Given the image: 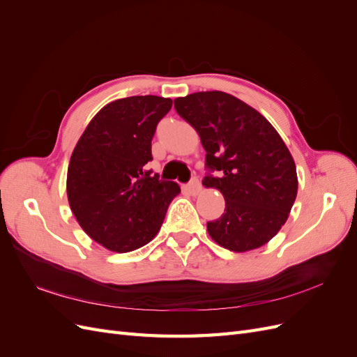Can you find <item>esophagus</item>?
I'll use <instances>...</instances> for the list:
<instances>
[{
  "label": "esophagus",
  "mask_w": 357,
  "mask_h": 357,
  "mask_svg": "<svg viewBox=\"0 0 357 357\" xmlns=\"http://www.w3.org/2000/svg\"><path fill=\"white\" fill-rule=\"evenodd\" d=\"M186 189L189 190L190 195H198V193L201 192V183H199V180L197 177H193L190 180L189 185L186 186Z\"/></svg>",
  "instance_id": "34e87169"
}]
</instances>
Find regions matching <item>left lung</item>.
<instances>
[{"label": "left lung", "instance_id": "8db88e82", "mask_svg": "<svg viewBox=\"0 0 357 357\" xmlns=\"http://www.w3.org/2000/svg\"><path fill=\"white\" fill-rule=\"evenodd\" d=\"M174 107L207 152L210 172L202 185L225 198V213L207 223L211 238L238 253L266 244L286 223L298 193L295 160L282 137L261 113L226 92H195L174 100Z\"/></svg>", "mask_w": 357, "mask_h": 357}]
</instances>
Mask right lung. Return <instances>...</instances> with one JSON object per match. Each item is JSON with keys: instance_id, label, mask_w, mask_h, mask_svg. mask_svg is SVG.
Listing matches in <instances>:
<instances>
[{"instance_id": "right-lung-1", "label": "right lung", "mask_w": 357, "mask_h": 357, "mask_svg": "<svg viewBox=\"0 0 357 357\" xmlns=\"http://www.w3.org/2000/svg\"><path fill=\"white\" fill-rule=\"evenodd\" d=\"M171 105L156 95L107 104L73 150L67 172L71 211L83 231L112 252L128 253L152 241L180 193L176 181L146 169L156 126Z\"/></svg>"}]
</instances>
